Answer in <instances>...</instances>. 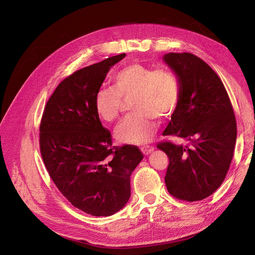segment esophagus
I'll return each mask as SVG.
<instances>
[{
    "label": "esophagus",
    "instance_id": "1",
    "mask_svg": "<svg viewBox=\"0 0 255 255\" xmlns=\"http://www.w3.org/2000/svg\"><path fill=\"white\" fill-rule=\"evenodd\" d=\"M142 154L143 155H149L151 154L153 151H154V146H151V145H145V146H142V148L140 149Z\"/></svg>",
    "mask_w": 255,
    "mask_h": 255
}]
</instances>
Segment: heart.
Masks as SVG:
<instances>
[{
  "mask_svg": "<svg viewBox=\"0 0 255 255\" xmlns=\"http://www.w3.org/2000/svg\"><path fill=\"white\" fill-rule=\"evenodd\" d=\"M113 88H100L94 100L95 111L104 122L119 117L123 99H131L135 113L116 129V138L123 143L142 145L149 142L157 130L155 118L170 117L180 103L181 86L176 73L167 68L154 69L132 63L119 69L113 77Z\"/></svg>",
  "mask_w": 255,
  "mask_h": 255,
  "instance_id": "1",
  "label": "heart"
}]
</instances>
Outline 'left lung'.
<instances>
[{
  "label": "left lung",
  "mask_w": 255,
  "mask_h": 255,
  "mask_svg": "<svg viewBox=\"0 0 255 255\" xmlns=\"http://www.w3.org/2000/svg\"><path fill=\"white\" fill-rule=\"evenodd\" d=\"M162 60L181 86L180 103L163 134L189 142L157 145L169 158L164 180L171 195L196 202L225 179L237 139L236 118L221 79L206 62L189 52H169Z\"/></svg>",
  "instance_id": "8db88e82"
}]
</instances>
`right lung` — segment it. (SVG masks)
<instances>
[{"mask_svg": "<svg viewBox=\"0 0 255 255\" xmlns=\"http://www.w3.org/2000/svg\"><path fill=\"white\" fill-rule=\"evenodd\" d=\"M125 57L107 58L65 78L40 125V151L51 180L75 208L93 216H111L126 206L131 173L143 158L134 145H113L94 105L111 67Z\"/></svg>", "mask_w": 255, "mask_h": 255, "instance_id": "obj_1", "label": "right lung"}]
</instances>
